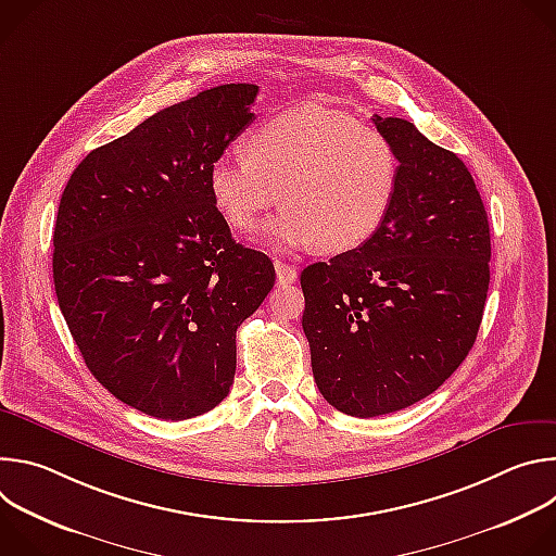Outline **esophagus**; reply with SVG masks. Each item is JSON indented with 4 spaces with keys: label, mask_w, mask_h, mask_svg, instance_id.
<instances>
[{
    "label": "esophagus",
    "mask_w": 556,
    "mask_h": 556,
    "mask_svg": "<svg viewBox=\"0 0 556 556\" xmlns=\"http://www.w3.org/2000/svg\"><path fill=\"white\" fill-rule=\"evenodd\" d=\"M275 270H277V281L279 283H294L296 277H299V273L292 264H286V262H279V260L275 262Z\"/></svg>",
    "instance_id": "34e87169"
}]
</instances>
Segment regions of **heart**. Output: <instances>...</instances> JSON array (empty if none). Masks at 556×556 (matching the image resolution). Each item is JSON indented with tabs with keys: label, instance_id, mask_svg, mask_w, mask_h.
<instances>
[{
	"label": "heart",
	"instance_id": "obj_1",
	"mask_svg": "<svg viewBox=\"0 0 556 556\" xmlns=\"http://www.w3.org/2000/svg\"><path fill=\"white\" fill-rule=\"evenodd\" d=\"M401 161L369 125L324 105L281 112L247 138V155H222L208 169L211 200L237 232H253L279 202L266 240L281 253L319 244L350 251L391 211Z\"/></svg>",
	"mask_w": 556,
	"mask_h": 556
}]
</instances>
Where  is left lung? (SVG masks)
Wrapping results in <instances>:
<instances>
[{"instance_id":"8db88e82","label":"left lung","mask_w":556,"mask_h":556,"mask_svg":"<svg viewBox=\"0 0 556 556\" xmlns=\"http://www.w3.org/2000/svg\"><path fill=\"white\" fill-rule=\"evenodd\" d=\"M371 121L401 161L391 211L358 249L301 273L314 382L354 418L433 393L478 339L491 281L489 215L466 165L405 118Z\"/></svg>"}]
</instances>
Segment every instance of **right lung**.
Wrapping results in <instances>:
<instances>
[{
  "label": "right lung",
  "instance_id": "1",
  "mask_svg": "<svg viewBox=\"0 0 556 556\" xmlns=\"http://www.w3.org/2000/svg\"><path fill=\"white\" fill-rule=\"evenodd\" d=\"M257 92L226 84L149 116L90 151L59 202L52 277L70 334L92 376L153 418L226 399L235 332L275 286L273 262L235 244L208 191Z\"/></svg>",
  "mask_w": 556,
  "mask_h": 556
}]
</instances>
